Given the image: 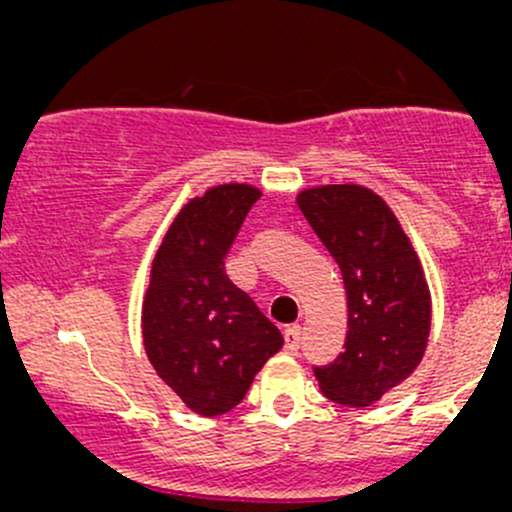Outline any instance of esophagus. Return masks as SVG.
Listing matches in <instances>:
<instances>
[{"label":"esophagus","mask_w":512,"mask_h":512,"mask_svg":"<svg viewBox=\"0 0 512 512\" xmlns=\"http://www.w3.org/2000/svg\"><path fill=\"white\" fill-rule=\"evenodd\" d=\"M298 349H301V327H298V325L286 327V332H284V351H286V354L296 356Z\"/></svg>","instance_id":"obj_1"}]
</instances>
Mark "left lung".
<instances>
[{"instance_id":"8db88e82","label":"left lung","mask_w":512,"mask_h":512,"mask_svg":"<svg viewBox=\"0 0 512 512\" xmlns=\"http://www.w3.org/2000/svg\"><path fill=\"white\" fill-rule=\"evenodd\" d=\"M344 279L349 332L344 354L315 368L322 395L370 407L419 368L431 334L424 267L395 211L363 185H317L296 195Z\"/></svg>"}]
</instances>
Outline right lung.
<instances>
[{"instance_id": "add662e5", "label": "right lung", "mask_w": 512, "mask_h": 512, "mask_svg": "<svg viewBox=\"0 0 512 512\" xmlns=\"http://www.w3.org/2000/svg\"><path fill=\"white\" fill-rule=\"evenodd\" d=\"M262 192L223 182L178 211L151 262L142 339L158 378L199 416L243 402L264 363L284 346L274 322L226 276L233 240Z\"/></svg>"}]
</instances>
